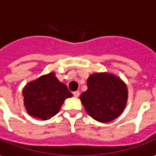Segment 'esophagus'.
Instances as JSON below:
<instances>
[{"label":"esophagus","instance_id":"obj_1","mask_svg":"<svg viewBox=\"0 0 156 156\" xmlns=\"http://www.w3.org/2000/svg\"><path fill=\"white\" fill-rule=\"evenodd\" d=\"M73 95L74 97H76V98H78V97L80 96V92H78V91H76V92H73Z\"/></svg>","mask_w":156,"mask_h":156}]
</instances>
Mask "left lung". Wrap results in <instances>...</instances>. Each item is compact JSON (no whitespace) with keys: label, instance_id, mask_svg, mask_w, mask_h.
I'll return each instance as SVG.
<instances>
[{"label":"left lung","instance_id":"8db88e82","mask_svg":"<svg viewBox=\"0 0 156 156\" xmlns=\"http://www.w3.org/2000/svg\"><path fill=\"white\" fill-rule=\"evenodd\" d=\"M87 90L80 98L89 115L99 122H109L125 109L128 91L125 82L107 72L95 73L87 79Z\"/></svg>","mask_w":156,"mask_h":156}]
</instances>
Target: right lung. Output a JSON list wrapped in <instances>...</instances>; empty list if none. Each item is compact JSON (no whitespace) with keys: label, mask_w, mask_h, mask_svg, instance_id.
I'll list each match as a JSON object with an SVG mask.
<instances>
[{"label":"right lung","mask_w":156,"mask_h":156,"mask_svg":"<svg viewBox=\"0 0 156 156\" xmlns=\"http://www.w3.org/2000/svg\"><path fill=\"white\" fill-rule=\"evenodd\" d=\"M23 105L30 116L43 121L54 116L64 100L73 95L51 72L29 82L23 89Z\"/></svg>","instance_id":"obj_1"}]
</instances>
